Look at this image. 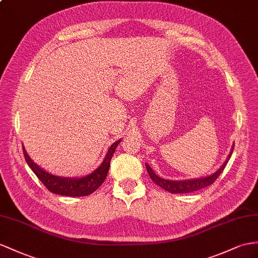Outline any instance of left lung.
<instances>
[{"label": "left lung", "mask_w": 258, "mask_h": 258, "mask_svg": "<svg viewBox=\"0 0 258 258\" xmlns=\"http://www.w3.org/2000/svg\"><path fill=\"white\" fill-rule=\"evenodd\" d=\"M233 151V148H232ZM231 154L229 155L228 159L226 160L221 168L216 171L214 174H211L209 176L206 177H201V179H194V180H185V181H170V180H166V179H161L160 176H158L157 174L154 173V171L151 170V168L146 164V169L148 171V174L151 177L157 185H159L160 187H162L163 189L168 190V192H171L173 194H177V193H192L195 192V190L202 189L206 186H209L213 184L217 179L218 176L221 174L222 171L226 168L228 160L230 159Z\"/></svg>", "instance_id": "obj_1"}]
</instances>
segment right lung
I'll return each instance as SVG.
<instances>
[{
  "instance_id": "right-lung-1",
  "label": "right lung",
  "mask_w": 258,
  "mask_h": 258,
  "mask_svg": "<svg viewBox=\"0 0 258 258\" xmlns=\"http://www.w3.org/2000/svg\"><path fill=\"white\" fill-rule=\"evenodd\" d=\"M120 142L121 140H118L114 144L111 145L108 154L105 156L100 167L96 171H94L91 174L81 177V179H68V177L52 175L48 172H45V171H43L40 167H38L37 164L30 159V157L26 153L25 148H23V153L30 169L34 171L38 179L43 183V185L47 187L50 192L64 196L79 197L87 196L91 193H94L103 183L108 174L112 156H113L114 150L117 147V145L120 144Z\"/></svg>"
}]
</instances>
